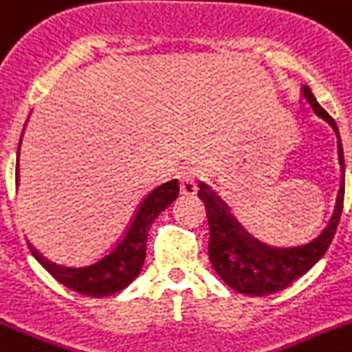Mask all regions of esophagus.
I'll use <instances>...</instances> for the list:
<instances>
[{"label":"esophagus","instance_id":"esophagus-1","mask_svg":"<svg viewBox=\"0 0 352 352\" xmlns=\"http://www.w3.org/2000/svg\"><path fill=\"white\" fill-rule=\"evenodd\" d=\"M179 184H181V193L193 197L197 193V175L193 170H184L179 175Z\"/></svg>","mask_w":352,"mask_h":352}]
</instances>
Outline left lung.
<instances>
[{"label": "left lung", "mask_w": 352, "mask_h": 352, "mask_svg": "<svg viewBox=\"0 0 352 352\" xmlns=\"http://www.w3.org/2000/svg\"><path fill=\"white\" fill-rule=\"evenodd\" d=\"M300 96L315 112V116L322 118L331 126L336 134V144H338V161H340L342 170L340 190L336 195L335 211L320 234L295 247H286V249L270 247V245L254 240L208 186L200 184L199 190V199L204 202L206 212H208L209 259H211L212 268L221 277V281L231 286L232 290L252 295V297H263V295H272L285 290L300 276H304L329 249L342 217L345 170L340 132L335 120L318 105L317 98L313 96L308 85H302Z\"/></svg>", "instance_id": "1"}]
</instances>
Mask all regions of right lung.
Masks as SVG:
<instances>
[{"label":"right lung","instance_id":"1","mask_svg":"<svg viewBox=\"0 0 352 352\" xmlns=\"http://www.w3.org/2000/svg\"><path fill=\"white\" fill-rule=\"evenodd\" d=\"M23 138V135H21ZM21 146V143H19ZM17 181H19V150H17ZM179 197V182H164L140 204L121 240L105 256L87 267H60L44 259L30 245V252L60 285L85 297H107L121 292L134 281L146 258V238L153 220Z\"/></svg>","mask_w":352,"mask_h":352}]
</instances>
